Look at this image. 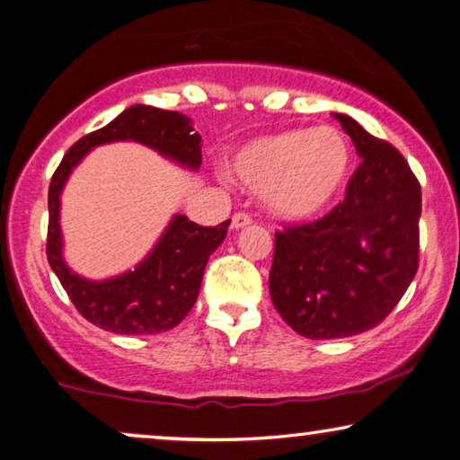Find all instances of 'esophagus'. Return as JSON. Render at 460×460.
Instances as JSON below:
<instances>
[{
	"label": "esophagus",
	"mask_w": 460,
	"mask_h": 460,
	"mask_svg": "<svg viewBox=\"0 0 460 460\" xmlns=\"http://www.w3.org/2000/svg\"><path fill=\"white\" fill-rule=\"evenodd\" d=\"M253 222L251 219L249 213H236L234 217H232V230H241V228H247V226Z\"/></svg>",
	"instance_id": "esophagus-1"
}]
</instances>
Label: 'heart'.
Masks as SVG:
<instances>
[{
    "label": "heart",
    "instance_id": "obj_1",
    "mask_svg": "<svg viewBox=\"0 0 460 460\" xmlns=\"http://www.w3.org/2000/svg\"><path fill=\"white\" fill-rule=\"evenodd\" d=\"M354 167L349 137L332 125L285 129L255 137L230 159V173L285 222H307L329 211Z\"/></svg>",
    "mask_w": 460,
    "mask_h": 460
}]
</instances>
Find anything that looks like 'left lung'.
I'll return each instance as SVG.
<instances>
[{
  "mask_svg": "<svg viewBox=\"0 0 460 460\" xmlns=\"http://www.w3.org/2000/svg\"><path fill=\"white\" fill-rule=\"evenodd\" d=\"M362 163L345 199L323 219L276 232L270 295L307 339L375 329L398 305L419 268L420 186L392 144L332 112Z\"/></svg>",
  "mask_w": 460,
  "mask_h": 460,
  "instance_id": "8db88e82",
  "label": "left lung"
}]
</instances>
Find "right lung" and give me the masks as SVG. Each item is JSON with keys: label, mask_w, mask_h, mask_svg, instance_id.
<instances>
[{"label": "right lung", "mask_w": 460, "mask_h": 460, "mask_svg": "<svg viewBox=\"0 0 460 460\" xmlns=\"http://www.w3.org/2000/svg\"><path fill=\"white\" fill-rule=\"evenodd\" d=\"M111 142H140L165 159L197 172L200 136L192 121L175 111L134 104L102 129L75 142L56 169L48 192V261L81 316L117 335H155L178 326L192 310L209 255L224 243L228 222L203 228L186 216H173L159 241L134 270L106 280L73 272L62 257L60 194L73 169L92 148Z\"/></svg>", "instance_id": "obj_1"}]
</instances>
